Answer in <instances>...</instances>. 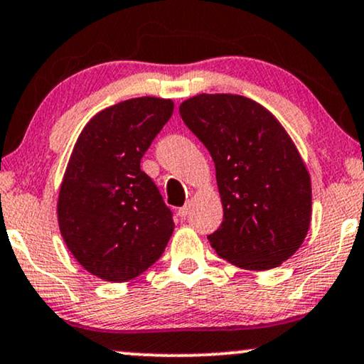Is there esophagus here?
I'll return each instance as SVG.
<instances>
[{
  "label": "esophagus",
  "mask_w": 364,
  "mask_h": 364,
  "mask_svg": "<svg viewBox=\"0 0 364 364\" xmlns=\"http://www.w3.org/2000/svg\"><path fill=\"white\" fill-rule=\"evenodd\" d=\"M189 213H191V205L189 204H186L183 208L178 209V216H181V219H186L187 216H189Z\"/></svg>",
  "instance_id": "34e87169"
}]
</instances>
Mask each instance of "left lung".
<instances>
[{"mask_svg":"<svg viewBox=\"0 0 364 364\" xmlns=\"http://www.w3.org/2000/svg\"><path fill=\"white\" fill-rule=\"evenodd\" d=\"M181 116L216 165L224 216L208 236L210 246L246 270L289 259L309 231L312 189L282 124L236 94H199L182 102Z\"/></svg>","mask_w":364,"mask_h":364,"instance_id":"obj_1","label":"left lung"}]
</instances>
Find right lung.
<instances>
[{
	"label": "right lung",
	"instance_id": "add662e5",
	"mask_svg": "<svg viewBox=\"0 0 364 364\" xmlns=\"http://www.w3.org/2000/svg\"><path fill=\"white\" fill-rule=\"evenodd\" d=\"M173 102L134 97L106 107L75 141L58 194V226L67 248L92 275L127 282L165 251L172 210L140 168Z\"/></svg>",
	"mask_w": 364,
	"mask_h": 364
}]
</instances>
